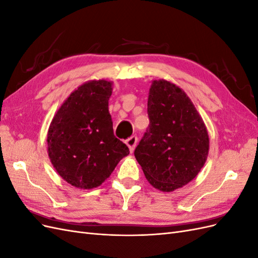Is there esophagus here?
I'll return each instance as SVG.
<instances>
[{
  "mask_svg": "<svg viewBox=\"0 0 258 258\" xmlns=\"http://www.w3.org/2000/svg\"><path fill=\"white\" fill-rule=\"evenodd\" d=\"M137 143H138V138H137L136 136L131 137V138H129V139L127 140L126 144H127V146L129 147L130 153H132V152L135 151V148H136V146H137Z\"/></svg>",
  "mask_w": 258,
  "mask_h": 258,
  "instance_id": "1",
  "label": "esophagus"
}]
</instances>
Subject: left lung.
I'll use <instances>...</instances> for the list:
<instances>
[{
  "label": "left lung",
  "mask_w": 258,
  "mask_h": 258,
  "mask_svg": "<svg viewBox=\"0 0 258 258\" xmlns=\"http://www.w3.org/2000/svg\"><path fill=\"white\" fill-rule=\"evenodd\" d=\"M150 126L135 151L153 187L171 192L191 182L205 166L210 140L189 97L166 80L152 82L147 100Z\"/></svg>",
  "instance_id": "left-lung-1"
}]
</instances>
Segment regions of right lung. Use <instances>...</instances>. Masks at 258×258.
Segmentation results:
<instances>
[{"label":"right lung","instance_id":"add662e5","mask_svg":"<svg viewBox=\"0 0 258 258\" xmlns=\"http://www.w3.org/2000/svg\"><path fill=\"white\" fill-rule=\"evenodd\" d=\"M113 82L88 81L71 92L54 114L47 132V153L57 173L80 189H92L110 177L129 155L114 136L108 112Z\"/></svg>","mask_w":258,"mask_h":258}]
</instances>
